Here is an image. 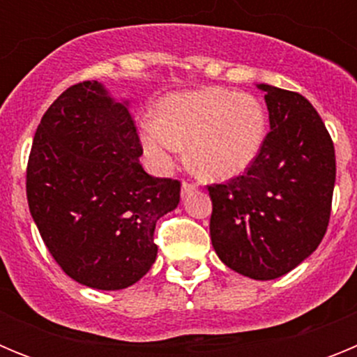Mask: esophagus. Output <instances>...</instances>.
Returning <instances> with one entry per match:
<instances>
[{
  "label": "esophagus",
  "instance_id": "34e87169",
  "mask_svg": "<svg viewBox=\"0 0 357 357\" xmlns=\"http://www.w3.org/2000/svg\"><path fill=\"white\" fill-rule=\"evenodd\" d=\"M197 189V185L191 184V182H182V197H188Z\"/></svg>",
  "mask_w": 357,
  "mask_h": 357
}]
</instances>
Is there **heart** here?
I'll list each match as a JSON object with an SVG mask.
<instances>
[{
	"mask_svg": "<svg viewBox=\"0 0 357 357\" xmlns=\"http://www.w3.org/2000/svg\"><path fill=\"white\" fill-rule=\"evenodd\" d=\"M266 134L259 98L223 87L168 94L157 103L155 119L139 125L141 144L155 168H172L188 146L191 168L206 181H227L250 168Z\"/></svg>",
	"mask_w": 357,
	"mask_h": 357,
	"instance_id": "obj_1",
	"label": "heart"
}]
</instances>
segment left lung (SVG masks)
<instances>
[{
  "label": "left lung",
  "instance_id": "1",
  "mask_svg": "<svg viewBox=\"0 0 357 357\" xmlns=\"http://www.w3.org/2000/svg\"><path fill=\"white\" fill-rule=\"evenodd\" d=\"M270 132L257 159L209 185L211 241L223 264L255 280L291 272L317 250L331 216L336 157L326 125L302 94L257 84Z\"/></svg>",
  "mask_w": 357,
  "mask_h": 357
}]
</instances>
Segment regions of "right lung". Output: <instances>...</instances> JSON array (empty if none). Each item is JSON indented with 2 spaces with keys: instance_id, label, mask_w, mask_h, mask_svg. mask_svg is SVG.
<instances>
[{
  "instance_id": "right-lung-1",
  "label": "right lung",
  "mask_w": 357,
  "mask_h": 357,
  "mask_svg": "<svg viewBox=\"0 0 357 357\" xmlns=\"http://www.w3.org/2000/svg\"><path fill=\"white\" fill-rule=\"evenodd\" d=\"M141 155L128 100L102 82L71 85L40 119L28 207L53 259L80 284L125 289L155 263V223L176 209L181 182L148 175Z\"/></svg>"
}]
</instances>
